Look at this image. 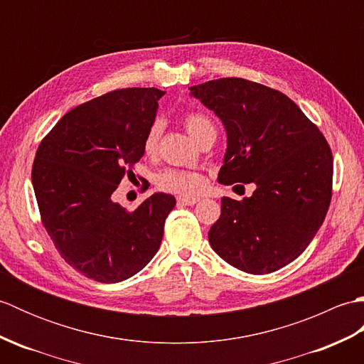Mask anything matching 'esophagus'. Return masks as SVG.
<instances>
[{
    "label": "esophagus",
    "mask_w": 364,
    "mask_h": 364,
    "mask_svg": "<svg viewBox=\"0 0 364 364\" xmlns=\"http://www.w3.org/2000/svg\"><path fill=\"white\" fill-rule=\"evenodd\" d=\"M176 202L180 203V205L192 206V205H196V203L198 202V198H197V197H184V196H180V197L176 198Z\"/></svg>",
    "instance_id": "1"
}]
</instances>
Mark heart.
<instances>
[{
	"instance_id": "b5f03b06",
	"label": "heart",
	"mask_w": 364,
	"mask_h": 364,
	"mask_svg": "<svg viewBox=\"0 0 364 364\" xmlns=\"http://www.w3.org/2000/svg\"><path fill=\"white\" fill-rule=\"evenodd\" d=\"M183 123L186 127L188 133L200 144L206 137L215 136V125L210 115L205 112H188L184 114ZM161 136V123L153 122L146 129L144 136L142 149L146 154H153L158 150ZM206 180L202 173L191 172V170H176L167 168L156 176V186L162 191L173 192V194H181L184 197H192L200 194L205 189Z\"/></svg>"
}]
</instances>
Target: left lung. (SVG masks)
<instances>
[{
	"label": "left lung",
	"mask_w": 364,
	"mask_h": 364,
	"mask_svg": "<svg viewBox=\"0 0 364 364\" xmlns=\"http://www.w3.org/2000/svg\"><path fill=\"white\" fill-rule=\"evenodd\" d=\"M227 131L219 183H253L252 197L222 198L208 237L244 272L289 264L321 228L331 200L333 156L319 128L282 92L242 78L191 87Z\"/></svg>",
	"instance_id": "8db88e82"
}]
</instances>
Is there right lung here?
I'll return each instance as SVG.
<instances>
[{"mask_svg":"<svg viewBox=\"0 0 364 364\" xmlns=\"http://www.w3.org/2000/svg\"><path fill=\"white\" fill-rule=\"evenodd\" d=\"M162 95L154 87L107 92L67 112L37 149L31 178L43 227L65 262L95 282L119 283L149 264L176 203L161 192L134 211L112 200L144 156Z\"/></svg>","mask_w":364,"mask_h":364,"instance_id":"obj_1","label":"right lung"}]
</instances>
